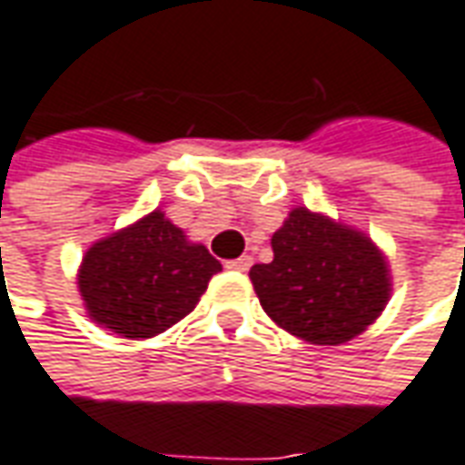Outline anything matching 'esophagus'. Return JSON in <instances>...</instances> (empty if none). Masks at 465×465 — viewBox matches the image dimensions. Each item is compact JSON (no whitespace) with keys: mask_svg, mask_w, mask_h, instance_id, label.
Instances as JSON below:
<instances>
[{"mask_svg":"<svg viewBox=\"0 0 465 465\" xmlns=\"http://www.w3.org/2000/svg\"><path fill=\"white\" fill-rule=\"evenodd\" d=\"M252 264H254V259H252V256H239V259L226 262V269H229V272H249V266Z\"/></svg>","mask_w":465,"mask_h":465,"instance_id":"esophagus-1","label":"esophagus"}]
</instances>
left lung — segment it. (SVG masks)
Segmentation results:
<instances>
[{"label":"left lung","instance_id":"1","mask_svg":"<svg viewBox=\"0 0 465 465\" xmlns=\"http://www.w3.org/2000/svg\"><path fill=\"white\" fill-rule=\"evenodd\" d=\"M274 259L249 279L272 322L310 345H342L378 320L392 294L391 264L355 226L297 206L272 236Z\"/></svg>","mask_w":465,"mask_h":465}]
</instances>
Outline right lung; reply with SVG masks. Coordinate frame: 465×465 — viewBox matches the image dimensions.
<instances>
[{
  "label": "right lung",
  "instance_id": "right-lung-1",
  "mask_svg": "<svg viewBox=\"0 0 465 465\" xmlns=\"http://www.w3.org/2000/svg\"><path fill=\"white\" fill-rule=\"evenodd\" d=\"M222 264L155 209L90 243L77 289L87 317L128 340H148L199 304Z\"/></svg>",
  "mask_w": 465,
  "mask_h": 465
}]
</instances>
